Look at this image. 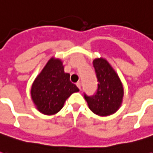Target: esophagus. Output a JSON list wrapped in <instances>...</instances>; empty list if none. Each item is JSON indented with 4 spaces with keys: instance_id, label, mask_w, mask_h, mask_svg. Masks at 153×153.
I'll use <instances>...</instances> for the list:
<instances>
[{
    "instance_id": "esophagus-1",
    "label": "esophagus",
    "mask_w": 153,
    "mask_h": 153,
    "mask_svg": "<svg viewBox=\"0 0 153 153\" xmlns=\"http://www.w3.org/2000/svg\"><path fill=\"white\" fill-rule=\"evenodd\" d=\"M76 85H77V87L79 88V89H81V83H80V82H78V83H76Z\"/></svg>"
}]
</instances>
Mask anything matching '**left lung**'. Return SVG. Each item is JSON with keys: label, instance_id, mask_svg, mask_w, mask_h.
Returning <instances> with one entry per match:
<instances>
[{"label": "left lung", "instance_id": "1", "mask_svg": "<svg viewBox=\"0 0 153 153\" xmlns=\"http://www.w3.org/2000/svg\"><path fill=\"white\" fill-rule=\"evenodd\" d=\"M93 65L97 79V89L93 96L84 93V98L89 109L96 115H112L121 106L124 96L121 81L105 59L97 58L93 61Z\"/></svg>", "mask_w": 153, "mask_h": 153}]
</instances>
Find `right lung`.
Returning a JSON list of instances; mask_svg holds the SVG:
<instances>
[{
    "label": "right lung",
    "mask_w": 153,
    "mask_h": 153,
    "mask_svg": "<svg viewBox=\"0 0 153 153\" xmlns=\"http://www.w3.org/2000/svg\"><path fill=\"white\" fill-rule=\"evenodd\" d=\"M70 74L65 73L62 61L51 58L35 79L31 97L37 109L44 115H54L62 109L69 97L79 89L70 82Z\"/></svg>",
    "instance_id": "obj_1"
}]
</instances>
